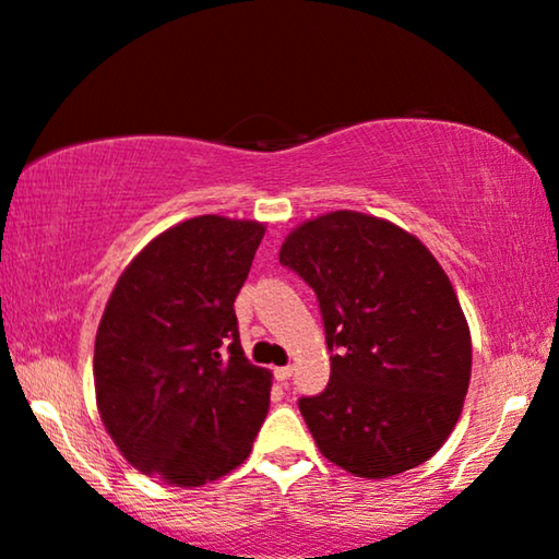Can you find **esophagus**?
<instances>
[{"label":"esophagus","mask_w":559,"mask_h":559,"mask_svg":"<svg viewBox=\"0 0 559 559\" xmlns=\"http://www.w3.org/2000/svg\"><path fill=\"white\" fill-rule=\"evenodd\" d=\"M273 374H276V380H278V382H286L288 377L294 374V367H290V365H286V367H276V369H273Z\"/></svg>","instance_id":"34e87169"}]
</instances>
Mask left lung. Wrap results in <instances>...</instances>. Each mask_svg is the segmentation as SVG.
<instances>
[{
  "label": "left lung",
  "mask_w": 559,
  "mask_h": 559,
  "mask_svg": "<svg viewBox=\"0 0 559 559\" xmlns=\"http://www.w3.org/2000/svg\"><path fill=\"white\" fill-rule=\"evenodd\" d=\"M278 261L324 317L332 377L298 400L321 455L361 478L426 463L471 380L468 321L433 253L390 219L336 210L294 227Z\"/></svg>",
  "instance_id": "8db88e82"
}]
</instances>
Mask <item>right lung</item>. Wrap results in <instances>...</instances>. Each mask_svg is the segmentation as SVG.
<instances>
[{"label": "right lung", "mask_w": 559, "mask_h": 559, "mask_svg": "<svg viewBox=\"0 0 559 559\" xmlns=\"http://www.w3.org/2000/svg\"><path fill=\"white\" fill-rule=\"evenodd\" d=\"M265 223L200 215L144 246L108 296L93 349L100 420L133 468L171 486L253 451L273 374L246 359L235 296Z\"/></svg>", "instance_id": "right-lung-1"}]
</instances>
